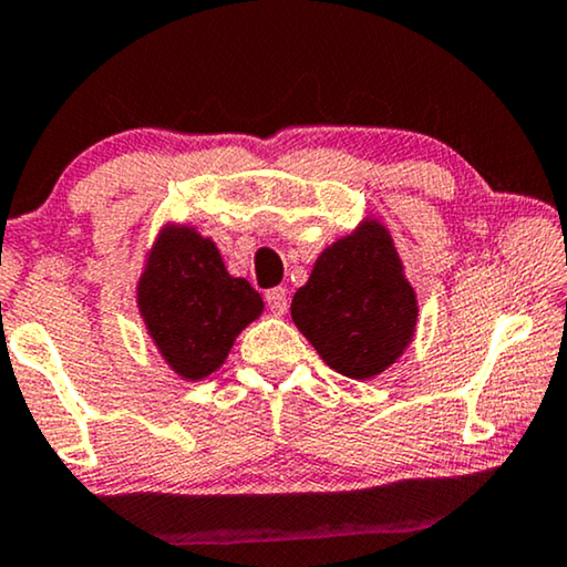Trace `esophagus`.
I'll use <instances>...</instances> for the list:
<instances>
[{
	"label": "esophagus",
	"mask_w": 567,
	"mask_h": 567,
	"mask_svg": "<svg viewBox=\"0 0 567 567\" xmlns=\"http://www.w3.org/2000/svg\"><path fill=\"white\" fill-rule=\"evenodd\" d=\"M265 300H267V306L275 316H282L287 310V290H285V287H272V290H267Z\"/></svg>",
	"instance_id": "esophagus-1"
}]
</instances>
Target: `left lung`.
<instances>
[{"label": "left lung", "instance_id": "1", "mask_svg": "<svg viewBox=\"0 0 567 567\" xmlns=\"http://www.w3.org/2000/svg\"><path fill=\"white\" fill-rule=\"evenodd\" d=\"M292 321L321 360L352 380H370L409 349L419 300L380 220L326 246L292 295Z\"/></svg>", "mask_w": 567, "mask_h": 567}]
</instances>
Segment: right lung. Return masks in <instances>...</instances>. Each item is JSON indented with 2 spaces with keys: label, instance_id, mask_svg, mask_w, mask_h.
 I'll list each match as a JSON object with an SVG mask.
<instances>
[{
  "label": "right lung",
  "instance_id": "1",
  "mask_svg": "<svg viewBox=\"0 0 567 567\" xmlns=\"http://www.w3.org/2000/svg\"><path fill=\"white\" fill-rule=\"evenodd\" d=\"M138 310L166 364L182 380H203L226 362L265 300L228 275L210 238L193 226H164L138 280Z\"/></svg>",
  "mask_w": 567,
  "mask_h": 567
}]
</instances>
